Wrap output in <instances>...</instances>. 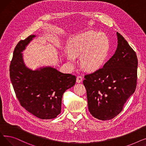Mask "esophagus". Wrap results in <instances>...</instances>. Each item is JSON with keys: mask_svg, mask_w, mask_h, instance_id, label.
<instances>
[{"mask_svg": "<svg viewBox=\"0 0 146 146\" xmlns=\"http://www.w3.org/2000/svg\"><path fill=\"white\" fill-rule=\"evenodd\" d=\"M82 80H83V78L81 76H78L77 78H76V82H78V83H80Z\"/></svg>", "mask_w": 146, "mask_h": 146, "instance_id": "34e87169", "label": "esophagus"}]
</instances>
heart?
Returning <instances> with one entry per match:
<instances>
[{"instance_id": "obj_1", "label": "heart", "mask_w": 146, "mask_h": 146, "mask_svg": "<svg viewBox=\"0 0 146 146\" xmlns=\"http://www.w3.org/2000/svg\"><path fill=\"white\" fill-rule=\"evenodd\" d=\"M68 60L80 57L82 66L87 70L100 67L110 52L108 38L103 33H87L76 36L68 44Z\"/></svg>"}]
</instances>
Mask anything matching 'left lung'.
I'll list each match as a JSON object with an SVG mask.
<instances>
[{
  "instance_id": "obj_1",
  "label": "left lung",
  "mask_w": 146,
  "mask_h": 146,
  "mask_svg": "<svg viewBox=\"0 0 146 146\" xmlns=\"http://www.w3.org/2000/svg\"><path fill=\"white\" fill-rule=\"evenodd\" d=\"M117 35L118 46L113 56L103 67L84 76L89 111L102 121L118 115L137 86L135 52L119 33Z\"/></svg>"
}]
</instances>
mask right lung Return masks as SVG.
I'll return each mask as SVG.
<instances>
[{"label": "right lung", "mask_w": 146, "mask_h": 146, "mask_svg": "<svg viewBox=\"0 0 146 146\" xmlns=\"http://www.w3.org/2000/svg\"><path fill=\"white\" fill-rule=\"evenodd\" d=\"M34 37L29 35L15 47L9 68L11 80L18 100L27 111L40 119L55 118L61 112L64 92L74 86L76 77L52 67L35 71L28 68L21 52Z\"/></svg>", "instance_id": "add662e5"}]
</instances>
